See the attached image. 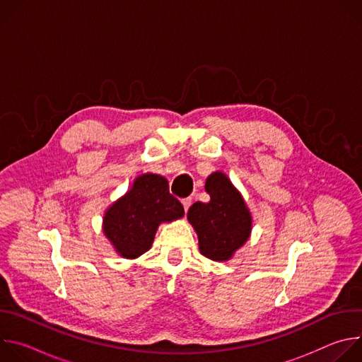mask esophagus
<instances>
[{"mask_svg": "<svg viewBox=\"0 0 362 362\" xmlns=\"http://www.w3.org/2000/svg\"><path fill=\"white\" fill-rule=\"evenodd\" d=\"M182 204H183L185 212H187L189 208H190V204H192V197H185V199H182Z\"/></svg>", "mask_w": 362, "mask_h": 362, "instance_id": "esophagus-1", "label": "esophagus"}]
</instances>
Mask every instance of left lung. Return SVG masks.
<instances>
[{"label":"left lung","mask_w":362,"mask_h":362,"mask_svg":"<svg viewBox=\"0 0 362 362\" xmlns=\"http://www.w3.org/2000/svg\"><path fill=\"white\" fill-rule=\"evenodd\" d=\"M204 190L211 200L193 203L187 221L197 235L200 253L211 261L226 262L250 238L252 214L242 193L223 172L211 173Z\"/></svg>","instance_id":"left-lung-1"}]
</instances>
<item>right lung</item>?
<instances>
[{
  "mask_svg": "<svg viewBox=\"0 0 362 362\" xmlns=\"http://www.w3.org/2000/svg\"><path fill=\"white\" fill-rule=\"evenodd\" d=\"M183 215L182 203L169 192L168 179L143 173L106 209L101 228L119 256L137 259L151 247L160 223H170Z\"/></svg>",
  "mask_w": 362,
  "mask_h": 362,
  "instance_id": "add662e5",
  "label": "right lung"
}]
</instances>
